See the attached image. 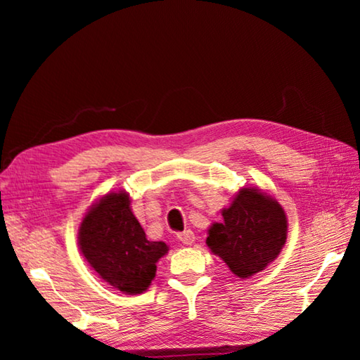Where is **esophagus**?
<instances>
[{"mask_svg":"<svg viewBox=\"0 0 360 360\" xmlns=\"http://www.w3.org/2000/svg\"><path fill=\"white\" fill-rule=\"evenodd\" d=\"M178 238H179V241L182 243V245H192V243L195 241V235H193V231L192 230H184L182 231V233H179L178 235Z\"/></svg>","mask_w":360,"mask_h":360,"instance_id":"obj_1","label":"esophagus"}]
</instances>
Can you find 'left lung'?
<instances>
[{
    "instance_id": "obj_1",
    "label": "left lung",
    "mask_w": 360,
    "mask_h": 360,
    "mask_svg": "<svg viewBox=\"0 0 360 360\" xmlns=\"http://www.w3.org/2000/svg\"><path fill=\"white\" fill-rule=\"evenodd\" d=\"M224 221L212 224L206 245L238 278H249L278 257L288 238V217L276 200L257 188H241Z\"/></svg>"
}]
</instances>
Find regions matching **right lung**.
<instances>
[{
  "label": "right lung",
  "mask_w": 360,
  "mask_h": 360,
  "mask_svg": "<svg viewBox=\"0 0 360 360\" xmlns=\"http://www.w3.org/2000/svg\"><path fill=\"white\" fill-rule=\"evenodd\" d=\"M79 246L106 283L130 295L149 288L155 264L168 252L163 241L146 238L125 192L108 193L89 210L79 227Z\"/></svg>",
  "instance_id": "obj_1"
}]
</instances>
